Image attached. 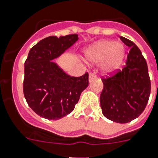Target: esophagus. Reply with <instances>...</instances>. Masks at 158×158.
Masks as SVG:
<instances>
[{
	"label": "esophagus",
	"mask_w": 158,
	"mask_h": 158,
	"mask_svg": "<svg viewBox=\"0 0 158 158\" xmlns=\"http://www.w3.org/2000/svg\"><path fill=\"white\" fill-rule=\"evenodd\" d=\"M96 75H95L94 73H90L89 74V81H92V80H93L94 79H96Z\"/></svg>",
	"instance_id": "esophagus-1"
}]
</instances>
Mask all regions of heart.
I'll use <instances>...</instances> for the list:
<instances>
[{
    "instance_id": "b5f03b06",
    "label": "heart",
    "mask_w": 158,
    "mask_h": 158,
    "mask_svg": "<svg viewBox=\"0 0 158 158\" xmlns=\"http://www.w3.org/2000/svg\"><path fill=\"white\" fill-rule=\"evenodd\" d=\"M125 56V48L121 44L105 40L92 46L87 52V57L92 62H101L106 60L105 70L111 72L120 66Z\"/></svg>"
}]
</instances>
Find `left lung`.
Returning <instances> with one entry per match:
<instances>
[{"instance_id": "obj_1", "label": "left lung", "mask_w": 158, "mask_h": 158, "mask_svg": "<svg viewBox=\"0 0 158 158\" xmlns=\"http://www.w3.org/2000/svg\"><path fill=\"white\" fill-rule=\"evenodd\" d=\"M131 49L123 70L117 69L102 76L104 88L100 102L106 118L118 123H127L141 114L151 92L148 69L139 48L131 40L120 36Z\"/></svg>"}]
</instances>
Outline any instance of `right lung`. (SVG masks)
<instances>
[{
  "label": "right lung",
  "mask_w": 158,
  "mask_h": 158,
  "mask_svg": "<svg viewBox=\"0 0 158 158\" xmlns=\"http://www.w3.org/2000/svg\"><path fill=\"white\" fill-rule=\"evenodd\" d=\"M79 40L78 35L48 36L33 46L24 63L23 94L35 114L57 120L72 112L88 85V73L71 77L51 60Z\"/></svg>",
  "instance_id": "add662e5"
}]
</instances>
